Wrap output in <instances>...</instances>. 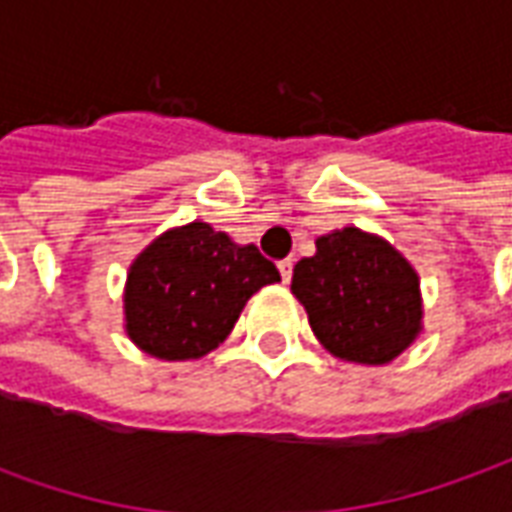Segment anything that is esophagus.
<instances>
[{
	"mask_svg": "<svg viewBox=\"0 0 512 512\" xmlns=\"http://www.w3.org/2000/svg\"><path fill=\"white\" fill-rule=\"evenodd\" d=\"M279 274H282V282H290V277H293V260H279Z\"/></svg>",
	"mask_w": 512,
	"mask_h": 512,
	"instance_id": "obj_1",
	"label": "esophagus"
}]
</instances>
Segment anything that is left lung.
<instances>
[{"label":"left lung","instance_id":"left-lung-1","mask_svg":"<svg viewBox=\"0 0 512 512\" xmlns=\"http://www.w3.org/2000/svg\"><path fill=\"white\" fill-rule=\"evenodd\" d=\"M290 290L323 348L343 362L386 365L422 332L417 271L359 227L321 235L315 255L293 268Z\"/></svg>","mask_w":512,"mask_h":512}]
</instances>
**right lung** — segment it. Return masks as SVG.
Listing matches in <instances>:
<instances>
[{"mask_svg":"<svg viewBox=\"0 0 512 512\" xmlns=\"http://www.w3.org/2000/svg\"><path fill=\"white\" fill-rule=\"evenodd\" d=\"M274 282L277 266L255 244H235L205 222L183 224L158 235L128 268L126 332L156 359H200L227 340L246 301Z\"/></svg>","mask_w":512,"mask_h":512,"instance_id":"obj_1","label":"right lung"}]
</instances>
